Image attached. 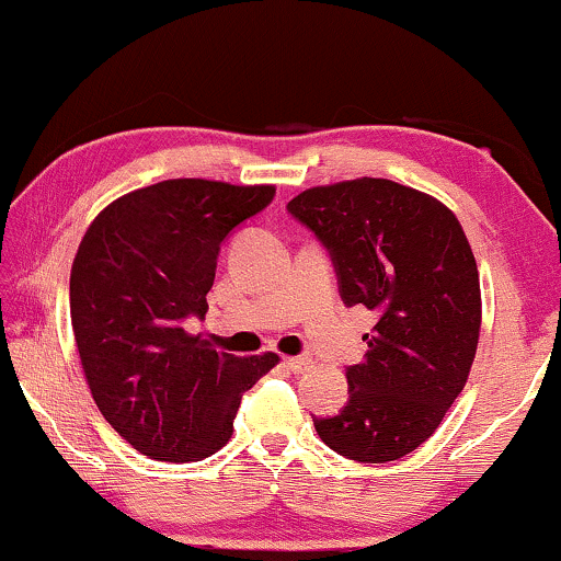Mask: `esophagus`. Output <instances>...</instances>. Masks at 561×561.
<instances>
[{
    "instance_id": "34e87169",
    "label": "esophagus",
    "mask_w": 561,
    "mask_h": 561,
    "mask_svg": "<svg viewBox=\"0 0 561 561\" xmlns=\"http://www.w3.org/2000/svg\"><path fill=\"white\" fill-rule=\"evenodd\" d=\"M283 365H286L290 373H304L306 367H311V359L309 357H286L283 359Z\"/></svg>"
}]
</instances>
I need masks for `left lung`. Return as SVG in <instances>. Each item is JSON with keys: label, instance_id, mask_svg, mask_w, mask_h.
<instances>
[{"label": "left lung", "instance_id": "left-lung-1", "mask_svg": "<svg viewBox=\"0 0 561 561\" xmlns=\"http://www.w3.org/2000/svg\"><path fill=\"white\" fill-rule=\"evenodd\" d=\"M288 214L332 257L344 306L375 327L347 367V405L313 416L321 442L357 462H393L424 444L462 393L480 336V275L455 214L386 179L309 188Z\"/></svg>", "mask_w": 561, "mask_h": 561}]
</instances>
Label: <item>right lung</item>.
<instances>
[{"mask_svg": "<svg viewBox=\"0 0 561 561\" xmlns=\"http://www.w3.org/2000/svg\"><path fill=\"white\" fill-rule=\"evenodd\" d=\"M273 186L173 179L106 206L71 267V324L91 396L114 432L158 462L225 447L242 393L278 355L211 350L188 324L209 311L221 244Z\"/></svg>", "mask_w": 561, "mask_h": 561, "instance_id": "1", "label": "right lung"}]
</instances>
